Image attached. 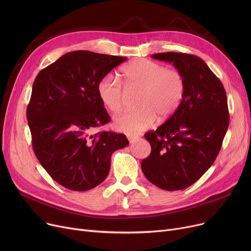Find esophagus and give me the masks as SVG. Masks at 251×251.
<instances>
[{"mask_svg": "<svg viewBox=\"0 0 251 251\" xmlns=\"http://www.w3.org/2000/svg\"><path fill=\"white\" fill-rule=\"evenodd\" d=\"M127 137H128V140H129L130 142H134L136 139H138V136H137V135H128Z\"/></svg>", "mask_w": 251, "mask_h": 251, "instance_id": "obj_1", "label": "esophagus"}]
</instances>
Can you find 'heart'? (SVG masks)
Returning a JSON list of instances; mask_svg holds the SVG:
<instances>
[{
  "mask_svg": "<svg viewBox=\"0 0 251 251\" xmlns=\"http://www.w3.org/2000/svg\"><path fill=\"white\" fill-rule=\"evenodd\" d=\"M126 90H140L136 105L139 108L117 116L114 127L127 135H135L150 128L156 120H166L178 110L185 95V80L174 69L148 59H137L122 72ZM97 91L101 103L117 113L124 107L126 91L118 77L108 73L100 78Z\"/></svg>",
  "mask_w": 251,
  "mask_h": 251,
  "instance_id": "obj_1",
  "label": "heart"
}]
</instances>
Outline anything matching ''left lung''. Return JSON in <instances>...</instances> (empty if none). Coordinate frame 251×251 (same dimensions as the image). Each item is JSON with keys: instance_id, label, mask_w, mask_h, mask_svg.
<instances>
[{"instance_id": "left-lung-1", "label": "left lung", "mask_w": 251, "mask_h": 251, "mask_svg": "<svg viewBox=\"0 0 251 251\" xmlns=\"http://www.w3.org/2000/svg\"><path fill=\"white\" fill-rule=\"evenodd\" d=\"M151 58L174 65L185 80V95L174 115L144 134L151 152L142 160L141 169L159 188L181 190L199 180L220 152L229 126L227 96L202 59L174 51Z\"/></svg>"}]
</instances>
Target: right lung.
<instances>
[{
    "label": "right lung",
    "mask_w": 251,
    "mask_h": 251,
    "mask_svg": "<svg viewBox=\"0 0 251 251\" xmlns=\"http://www.w3.org/2000/svg\"><path fill=\"white\" fill-rule=\"evenodd\" d=\"M127 58L70 51L39 72L27 105L32 148L49 175L65 188L86 191L107 178L111 155L129 144L124 134L90 131L110 122L99 99L100 78Z\"/></svg>",
    "instance_id": "obj_1"
}]
</instances>
